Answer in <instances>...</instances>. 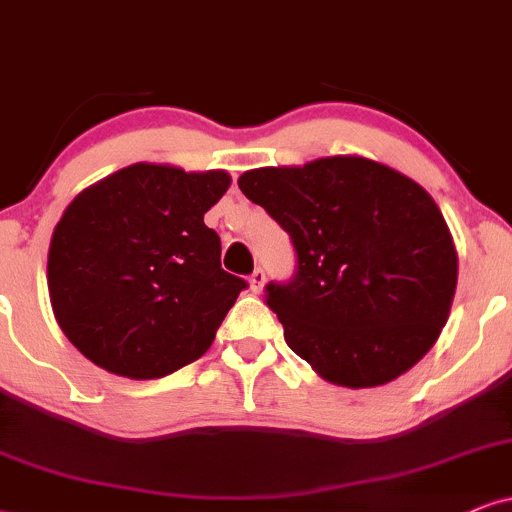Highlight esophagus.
I'll list each match as a JSON object with an SVG mask.
<instances>
[{
	"instance_id": "1",
	"label": "esophagus",
	"mask_w": 512,
	"mask_h": 512,
	"mask_svg": "<svg viewBox=\"0 0 512 512\" xmlns=\"http://www.w3.org/2000/svg\"><path fill=\"white\" fill-rule=\"evenodd\" d=\"M264 281H267V274H264V269H255V271H252L250 278H248L252 293H260L262 286H264Z\"/></svg>"
}]
</instances>
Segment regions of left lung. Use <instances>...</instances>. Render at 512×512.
Masks as SVG:
<instances>
[{
	"label": "left lung",
	"mask_w": 512,
	"mask_h": 512,
	"mask_svg": "<svg viewBox=\"0 0 512 512\" xmlns=\"http://www.w3.org/2000/svg\"><path fill=\"white\" fill-rule=\"evenodd\" d=\"M297 252L290 283H269L283 338L333 385L378 387L418 364L449 319L454 238L423 186L361 155L257 167L238 177Z\"/></svg>",
	"instance_id": "1"
}]
</instances>
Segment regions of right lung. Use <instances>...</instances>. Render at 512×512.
<instances>
[{
	"label": "right lung",
	"instance_id": "1",
	"mask_svg": "<svg viewBox=\"0 0 512 512\" xmlns=\"http://www.w3.org/2000/svg\"><path fill=\"white\" fill-rule=\"evenodd\" d=\"M229 186L224 170L134 163L70 200L47 283L58 326L84 357L153 380L208 352L245 288L222 269V243L203 222Z\"/></svg>",
	"mask_w": 512,
	"mask_h": 512
}]
</instances>
